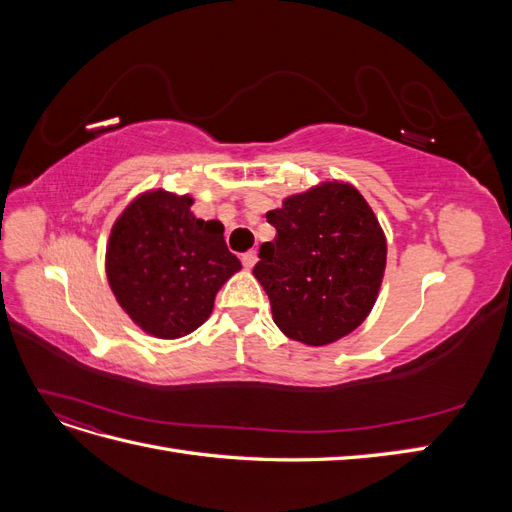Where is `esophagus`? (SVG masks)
Returning <instances> with one entry per match:
<instances>
[{
	"mask_svg": "<svg viewBox=\"0 0 512 512\" xmlns=\"http://www.w3.org/2000/svg\"><path fill=\"white\" fill-rule=\"evenodd\" d=\"M256 260H258L256 250H250V252L241 254V262H243V267H245V269H252V267L256 265Z\"/></svg>",
	"mask_w": 512,
	"mask_h": 512,
	"instance_id": "obj_1",
	"label": "esophagus"
}]
</instances>
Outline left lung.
Returning a JSON list of instances; mask_svg holds the SVG:
<instances>
[{
    "label": "left lung",
    "mask_w": 512,
    "mask_h": 512,
    "mask_svg": "<svg viewBox=\"0 0 512 512\" xmlns=\"http://www.w3.org/2000/svg\"><path fill=\"white\" fill-rule=\"evenodd\" d=\"M277 230L254 267L277 327L307 346L352 333L376 303L386 239L374 211L348 183L327 181L267 213Z\"/></svg>",
    "instance_id": "1"
}]
</instances>
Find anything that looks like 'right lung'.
<instances>
[{
    "label": "right lung",
    "mask_w": 512,
    "mask_h": 512,
    "mask_svg": "<svg viewBox=\"0 0 512 512\" xmlns=\"http://www.w3.org/2000/svg\"><path fill=\"white\" fill-rule=\"evenodd\" d=\"M190 196L164 190L138 196L106 247V277L119 305L145 333L177 339L203 324L215 294L241 269L224 226L198 220Z\"/></svg>",
    "instance_id": "obj_1"
}]
</instances>
